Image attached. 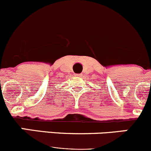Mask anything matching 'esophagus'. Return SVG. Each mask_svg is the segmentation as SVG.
I'll list each match as a JSON object with an SVG mask.
<instances>
[{
    "label": "esophagus",
    "mask_w": 151,
    "mask_h": 151,
    "mask_svg": "<svg viewBox=\"0 0 151 151\" xmlns=\"http://www.w3.org/2000/svg\"><path fill=\"white\" fill-rule=\"evenodd\" d=\"M75 76H76V77H81V74H75Z\"/></svg>",
    "instance_id": "obj_1"
}]
</instances>
